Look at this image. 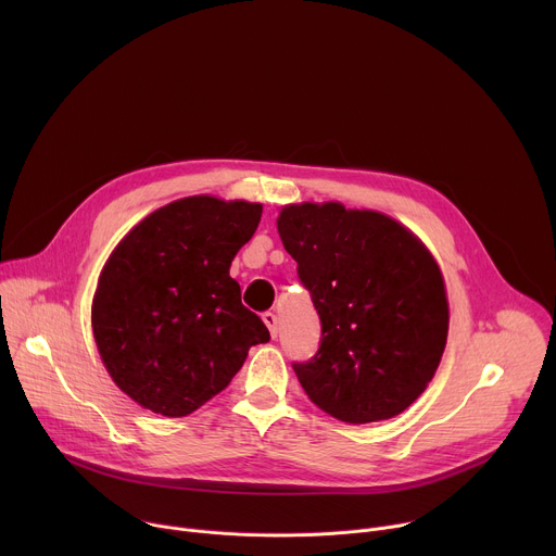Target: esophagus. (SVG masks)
I'll use <instances>...</instances> for the list:
<instances>
[{"instance_id":"34e87169","label":"esophagus","mask_w":556,"mask_h":556,"mask_svg":"<svg viewBox=\"0 0 556 556\" xmlns=\"http://www.w3.org/2000/svg\"><path fill=\"white\" fill-rule=\"evenodd\" d=\"M262 319H264V324L268 326L273 339H277V332H279V328H277V314H275V312H264Z\"/></svg>"}]
</instances>
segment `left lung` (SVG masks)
Listing matches in <instances>:
<instances>
[{"label":"left lung","mask_w":556,"mask_h":556,"mask_svg":"<svg viewBox=\"0 0 556 556\" xmlns=\"http://www.w3.org/2000/svg\"><path fill=\"white\" fill-rule=\"evenodd\" d=\"M321 321L316 354L292 369L307 399L350 425L403 414L433 378L448 332L438 264L376 211L292 204L277 219Z\"/></svg>","instance_id":"1"}]
</instances>
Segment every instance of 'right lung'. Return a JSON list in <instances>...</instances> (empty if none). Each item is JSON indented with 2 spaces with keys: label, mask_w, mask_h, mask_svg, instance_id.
Segmentation results:
<instances>
[{
  "label": "right lung",
  "mask_w": 556,
  "mask_h": 556,
  "mask_svg": "<svg viewBox=\"0 0 556 556\" xmlns=\"http://www.w3.org/2000/svg\"><path fill=\"white\" fill-rule=\"evenodd\" d=\"M260 217L262 204L185 198L147 215L108 260L94 339L114 382L144 409L189 416L270 341L228 275Z\"/></svg>",
  "instance_id": "obj_1"
}]
</instances>
